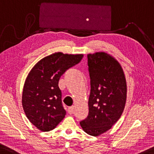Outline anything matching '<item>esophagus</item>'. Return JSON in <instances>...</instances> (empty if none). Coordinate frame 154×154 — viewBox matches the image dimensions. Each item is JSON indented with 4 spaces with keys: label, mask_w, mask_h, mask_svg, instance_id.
<instances>
[{
    "label": "esophagus",
    "mask_w": 154,
    "mask_h": 154,
    "mask_svg": "<svg viewBox=\"0 0 154 154\" xmlns=\"http://www.w3.org/2000/svg\"><path fill=\"white\" fill-rule=\"evenodd\" d=\"M74 112V106H72L68 108V112L69 114H72Z\"/></svg>",
    "instance_id": "34e87169"
}]
</instances>
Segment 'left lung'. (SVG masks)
<instances>
[{
  "mask_svg": "<svg viewBox=\"0 0 154 154\" xmlns=\"http://www.w3.org/2000/svg\"><path fill=\"white\" fill-rule=\"evenodd\" d=\"M90 77L89 114L79 122L88 134L98 136L110 130L123 112L126 79L118 61L103 52L87 55Z\"/></svg>",
  "mask_w": 154,
  "mask_h": 154,
  "instance_id": "obj_1",
  "label": "left lung"
}]
</instances>
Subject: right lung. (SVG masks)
Wrapping results in <instances>:
<instances>
[{
	"mask_svg": "<svg viewBox=\"0 0 154 154\" xmlns=\"http://www.w3.org/2000/svg\"><path fill=\"white\" fill-rule=\"evenodd\" d=\"M82 58V54L53 53L38 61L30 71L24 85L22 106L27 118L38 130H52L65 118L59 79Z\"/></svg>",
	"mask_w": 154,
	"mask_h": 154,
	"instance_id": "add662e5",
	"label": "right lung"
}]
</instances>
